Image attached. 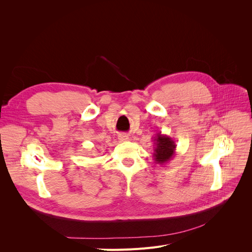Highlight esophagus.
<instances>
[{"mask_svg":"<svg viewBox=\"0 0 252 252\" xmlns=\"http://www.w3.org/2000/svg\"><path fill=\"white\" fill-rule=\"evenodd\" d=\"M118 139L121 141V142H125V141H127L128 140V136L126 135V134H119L118 135Z\"/></svg>","mask_w":252,"mask_h":252,"instance_id":"34e87169","label":"esophagus"}]
</instances>
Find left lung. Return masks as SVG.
<instances>
[{"label": "left lung", "mask_w": 252, "mask_h": 252, "mask_svg": "<svg viewBox=\"0 0 252 252\" xmlns=\"http://www.w3.org/2000/svg\"><path fill=\"white\" fill-rule=\"evenodd\" d=\"M155 147H154V159L157 164L164 165L168 163L170 159L173 158L175 155V145L174 141L170 136L162 134L161 132L157 133L155 136Z\"/></svg>", "instance_id": "8db88e82"}]
</instances>
